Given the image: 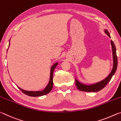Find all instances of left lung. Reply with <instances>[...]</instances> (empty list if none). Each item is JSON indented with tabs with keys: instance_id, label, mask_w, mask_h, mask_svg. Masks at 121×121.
Instances as JSON below:
<instances>
[{
	"instance_id": "8db88e82",
	"label": "left lung",
	"mask_w": 121,
	"mask_h": 121,
	"mask_svg": "<svg viewBox=\"0 0 121 121\" xmlns=\"http://www.w3.org/2000/svg\"><path fill=\"white\" fill-rule=\"evenodd\" d=\"M105 33L110 38V34L109 32L108 31L107 29L105 30ZM111 43L112 48V59H113V66H112V69L111 72L109 74L108 76L105 78V79H103L99 82L95 83L93 84H89L87 85L85 84L82 83L80 82L77 80V78L75 79L76 82V87L77 88L78 90H80L81 91L84 92H96L101 90L104 89L107 84L109 82L110 79H112V76L114 75L116 71L117 67V57L116 55V47L115 46L114 42H112V40L110 41Z\"/></svg>"
}]
</instances>
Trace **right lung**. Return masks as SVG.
I'll return each mask as SVG.
<instances>
[{"mask_svg":"<svg viewBox=\"0 0 121 121\" xmlns=\"http://www.w3.org/2000/svg\"><path fill=\"white\" fill-rule=\"evenodd\" d=\"M10 42V39H9ZM10 45V43H9V48ZM8 50V49H7ZM58 64V62L55 63L51 68L50 70V80H49V82L48 83V85L46 86V87L45 89L42 90V91H26V90H24L23 89H21L20 87H18V88L21 90V91L23 93L25 94L26 95H28L30 97H39V96H42L44 95H47V94L50 93L51 90H52L53 86V71H54L55 68L57 66V65Z\"/></svg>","mask_w":121,"mask_h":121,"instance_id":"1","label":"right lung"}]
</instances>
